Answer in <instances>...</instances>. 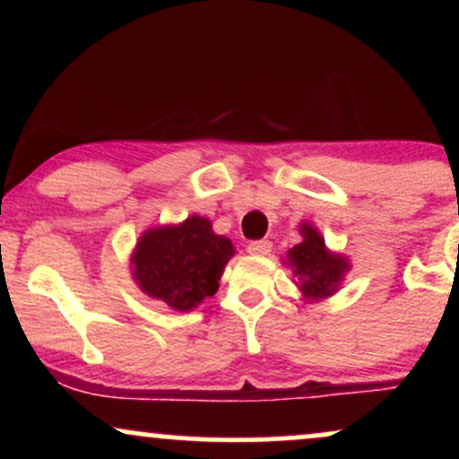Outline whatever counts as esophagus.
I'll return each mask as SVG.
<instances>
[{
  "instance_id": "34e87169",
  "label": "esophagus",
  "mask_w": 459,
  "mask_h": 459,
  "mask_svg": "<svg viewBox=\"0 0 459 459\" xmlns=\"http://www.w3.org/2000/svg\"><path fill=\"white\" fill-rule=\"evenodd\" d=\"M247 252H250L252 256H267L272 252V244L267 239L252 241V244H247Z\"/></svg>"
}]
</instances>
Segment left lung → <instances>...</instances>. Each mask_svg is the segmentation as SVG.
Listing matches in <instances>:
<instances>
[{
	"label": "left lung",
	"instance_id": "8db88e82",
	"mask_svg": "<svg viewBox=\"0 0 459 459\" xmlns=\"http://www.w3.org/2000/svg\"><path fill=\"white\" fill-rule=\"evenodd\" d=\"M299 235L302 241L289 247L287 259L282 263L296 278L304 302H317L334 296L345 281V273L351 270L350 259L341 252H332L317 226L310 222L299 224Z\"/></svg>",
	"mask_w": 459,
	"mask_h": 459
}]
</instances>
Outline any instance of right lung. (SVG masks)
Instances as JSON below:
<instances>
[{
	"instance_id": "1",
	"label": "right lung",
	"mask_w": 459,
	"mask_h": 459,
	"mask_svg": "<svg viewBox=\"0 0 459 459\" xmlns=\"http://www.w3.org/2000/svg\"><path fill=\"white\" fill-rule=\"evenodd\" d=\"M233 255V241L213 233L212 220L189 215L178 224L152 226L138 237L129 259L131 278L149 298L187 313L215 296Z\"/></svg>"
}]
</instances>
